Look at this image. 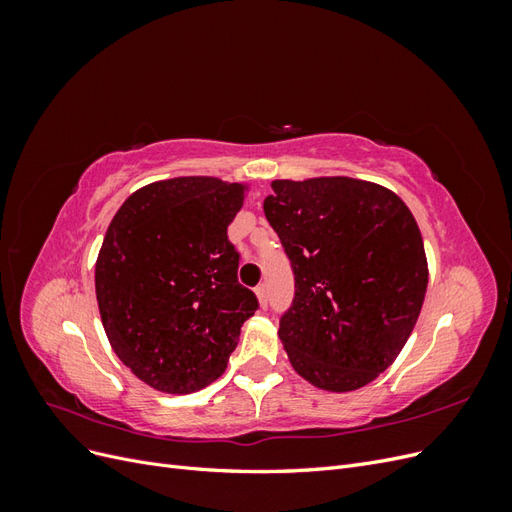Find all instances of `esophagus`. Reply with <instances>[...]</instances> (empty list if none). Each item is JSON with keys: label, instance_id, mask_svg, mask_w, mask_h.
<instances>
[{"label": "esophagus", "instance_id": "34e87169", "mask_svg": "<svg viewBox=\"0 0 512 512\" xmlns=\"http://www.w3.org/2000/svg\"><path fill=\"white\" fill-rule=\"evenodd\" d=\"M256 297H258V303H260L262 309H265V307L269 305V290H267L265 284H260V286L256 288Z\"/></svg>", "mask_w": 512, "mask_h": 512}]
</instances>
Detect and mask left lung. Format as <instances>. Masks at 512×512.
<instances>
[{"label":"left lung","mask_w":512,"mask_h":512,"mask_svg":"<svg viewBox=\"0 0 512 512\" xmlns=\"http://www.w3.org/2000/svg\"><path fill=\"white\" fill-rule=\"evenodd\" d=\"M271 188L265 215L297 288L277 331L290 365L316 389H361L393 365L421 314V230L404 200L371 181L275 179Z\"/></svg>","instance_id":"8db88e82"}]
</instances>
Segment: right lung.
Segmentation results:
<instances>
[{"label":"right lung","mask_w":512,"mask_h":512,"mask_svg":"<svg viewBox=\"0 0 512 512\" xmlns=\"http://www.w3.org/2000/svg\"><path fill=\"white\" fill-rule=\"evenodd\" d=\"M247 192L218 177L153 181L108 224L96 260L100 318L119 361L151 389L188 395L218 380L258 309L226 235Z\"/></svg>","instance_id":"add662e5"}]
</instances>
